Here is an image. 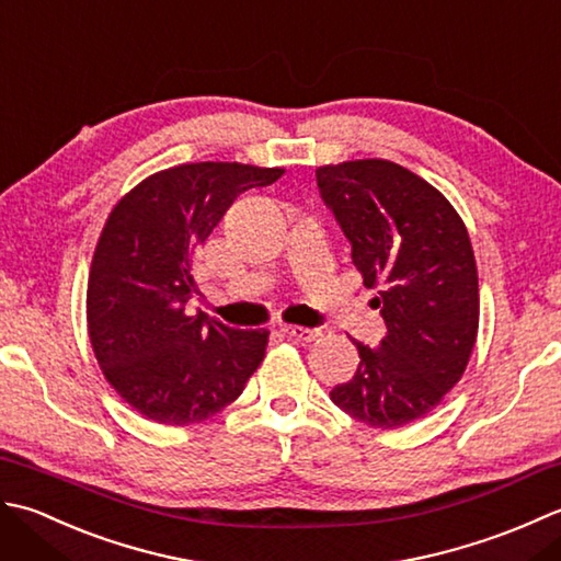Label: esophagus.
Here are the masks:
<instances>
[{
    "instance_id": "esophagus-1",
    "label": "esophagus",
    "mask_w": 561,
    "mask_h": 561,
    "mask_svg": "<svg viewBox=\"0 0 561 561\" xmlns=\"http://www.w3.org/2000/svg\"><path fill=\"white\" fill-rule=\"evenodd\" d=\"M280 331H283V336L295 339V341H314L319 336V329L297 327V324H283Z\"/></svg>"
}]
</instances>
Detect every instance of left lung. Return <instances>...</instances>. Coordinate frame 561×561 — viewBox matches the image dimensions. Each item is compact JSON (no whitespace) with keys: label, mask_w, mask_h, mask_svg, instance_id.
Segmentation results:
<instances>
[{"label":"left lung","mask_w":561,"mask_h":561,"mask_svg":"<svg viewBox=\"0 0 561 561\" xmlns=\"http://www.w3.org/2000/svg\"><path fill=\"white\" fill-rule=\"evenodd\" d=\"M317 186L368 288L387 334L356 341L360 365L329 392L375 428L411 424L460 380L477 341L479 283L470 234L440 191L387 159L317 169Z\"/></svg>","instance_id":"left-lung-1"}]
</instances>
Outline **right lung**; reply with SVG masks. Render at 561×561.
Instances as JSON below:
<instances>
[{"instance_id": "1", "label": "right lung", "mask_w": 561, "mask_h": 561, "mask_svg": "<svg viewBox=\"0 0 561 561\" xmlns=\"http://www.w3.org/2000/svg\"><path fill=\"white\" fill-rule=\"evenodd\" d=\"M283 169L198 162L159 171L111 210L87 288L94 356L125 402L167 426H188L242 394L266 356V329H232L203 312L193 254L239 193Z\"/></svg>"}]
</instances>
